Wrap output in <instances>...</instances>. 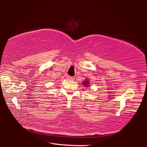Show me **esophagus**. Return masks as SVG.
<instances>
[{"mask_svg":"<svg viewBox=\"0 0 147 147\" xmlns=\"http://www.w3.org/2000/svg\"><path fill=\"white\" fill-rule=\"evenodd\" d=\"M67 79L68 80H70V81H73L74 80V78L73 76H68L67 77Z\"/></svg>","mask_w":147,"mask_h":147,"instance_id":"obj_1","label":"esophagus"}]
</instances>
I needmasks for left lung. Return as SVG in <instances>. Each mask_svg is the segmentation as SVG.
Masks as SVG:
<instances>
[{
    "label": "left lung",
    "instance_id": "1",
    "mask_svg": "<svg viewBox=\"0 0 147 147\" xmlns=\"http://www.w3.org/2000/svg\"><path fill=\"white\" fill-rule=\"evenodd\" d=\"M84 87H86V88H88V87L89 86V79H85L83 81V83Z\"/></svg>",
    "mask_w": 147,
    "mask_h": 147
}]
</instances>
